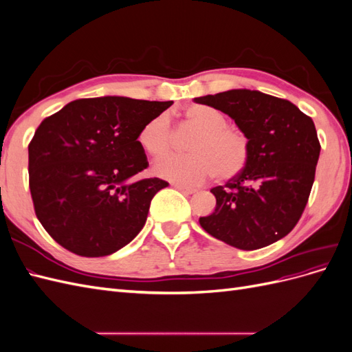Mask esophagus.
<instances>
[{"mask_svg":"<svg viewBox=\"0 0 352 352\" xmlns=\"http://www.w3.org/2000/svg\"><path fill=\"white\" fill-rule=\"evenodd\" d=\"M175 188H176L177 190H180V192L186 194V195L195 192V188H192V186H186V185H179V184H177V185H175Z\"/></svg>","mask_w":352,"mask_h":352,"instance_id":"1","label":"esophagus"}]
</instances>
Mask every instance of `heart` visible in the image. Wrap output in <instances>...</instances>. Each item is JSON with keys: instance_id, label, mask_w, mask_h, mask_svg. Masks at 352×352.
<instances>
[{"instance_id": "b5f03b06", "label": "heart", "mask_w": 352, "mask_h": 352, "mask_svg": "<svg viewBox=\"0 0 352 352\" xmlns=\"http://www.w3.org/2000/svg\"><path fill=\"white\" fill-rule=\"evenodd\" d=\"M179 119L197 133L189 142L190 154L164 158L155 164L160 177L184 185H197L214 176L221 180L236 177L250 160V142L242 132L228 126L226 116L214 107L194 104L179 113ZM142 150L154 160L173 150L175 131L166 114H158L145 123L138 135Z\"/></svg>"}]
</instances>
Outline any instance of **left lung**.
I'll use <instances>...</instances> for the list:
<instances>
[{
  "label": "left lung",
  "mask_w": 352,
  "mask_h": 352,
  "mask_svg": "<svg viewBox=\"0 0 352 352\" xmlns=\"http://www.w3.org/2000/svg\"><path fill=\"white\" fill-rule=\"evenodd\" d=\"M230 116L250 142L243 172L212 188L216 208L199 225L232 247L252 251L289 233L310 197L320 155L314 122L295 104L250 89L195 98Z\"/></svg>",
  "instance_id": "1"
}]
</instances>
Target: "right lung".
Instances as JSON below:
<instances>
[{
	"label": "right lung",
	"instance_id": "1",
	"mask_svg": "<svg viewBox=\"0 0 352 352\" xmlns=\"http://www.w3.org/2000/svg\"><path fill=\"white\" fill-rule=\"evenodd\" d=\"M172 104L83 98L42 120L29 144V189L38 220L63 248L104 257L141 232L168 184L135 179L148 167L138 135Z\"/></svg>",
	"mask_w": 352,
	"mask_h": 352
}]
</instances>
